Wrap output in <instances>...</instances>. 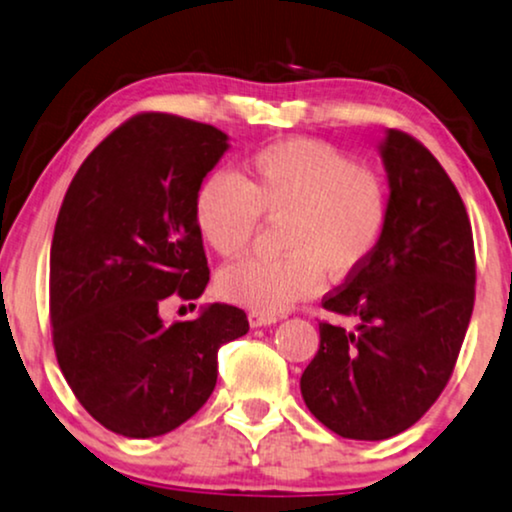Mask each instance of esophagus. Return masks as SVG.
<instances>
[{
  "mask_svg": "<svg viewBox=\"0 0 512 512\" xmlns=\"http://www.w3.org/2000/svg\"><path fill=\"white\" fill-rule=\"evenodd\" d=\"M273 323H277V315L256 313V311L249 313V325L251 327H266V325H273Z\"/></svg>",
  "mask_w": 512,
  "mask_h": 512,
  "instance_id": "obj_1",
  "label": "esophagus"
}]
</instances>
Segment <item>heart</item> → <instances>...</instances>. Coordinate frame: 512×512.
<instances>
[{
  "label": "heart",
  "mask_w": 512,
  "mask_h": 512,
  "mask_svg": "<svg viewBox=\"0 0 512 512\" xmlns=\"http://www.w3.org/2000/svg\"><path fill=\"white\" fill-rule=\"evenodd\" d=\"M389 182L380 168L313 137L266 144L242 175H206L194 194V223L213 251L237 258L258 220L277 223L280 258L225 268L218 292L256 313H280L320 289L323 273L346 280L370 261L389 223Z\"/></svg>",
  "instance_id": "heart-1"
}]
</instances>
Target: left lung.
Listing matches in <instances>:
<instances>
[{
    "mask_svg": "<svg viewBox=\"0 0 512 512\" xmlns=\"http://www.w3.org/2000/svg\"><path fill=\"white\" fill-rule=\"evenodd\" d=\"M391 211L377 251L323 299L356 330L320 323L301 394L327 430L380 441L415 425L449 384L475 306V242L463 199L425 144L389 130Z\"/></svg>",
    "mask_w": 512,
    "mask_h": 512,
    "instance_id": "8db88e82",
    "label": "left lung"
}]
</instances>
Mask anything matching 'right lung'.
<instances>
[{
  "mask_svg": "<svg viewBox=\"0 0 512 512\" xmlns=\"http://www.w3.org/2000/svg\"><path fill=\"white\" fill-rule=\"evenodd\" d=\"M225 149L213 125L137 113L94 147L63 197L49 254L56 361L82 408L123 437H161L192 418L216 387L218 349L249 332L237 306L173 325L159 313L208 285L194 194Z\"/></svg>",
  "mask_w": 512,
  "mask_h": 512,
  "instance_id": "right-lung-1",
  "label": "right lung"
}]
</instances>
